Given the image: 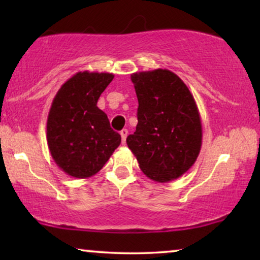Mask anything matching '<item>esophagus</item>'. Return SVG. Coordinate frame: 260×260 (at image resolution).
Returning <instances> with one entry per match:
<instances>
[{"label":"esophagus","mask_w":260,"mask_h":260,"mask_svg":"<svg viewBox=\"0 0 260 260\" xmlns=\"http://www.w3.org/2000/svg\"><path fill=\"white\" fill-rule=\"evenodd\" d=\"M120 136H122V143L124 144L126 141V137H127V130L126 129H123L120 131Z\"/></svg>","instance_id":"esophagus-1"}]
</instances>
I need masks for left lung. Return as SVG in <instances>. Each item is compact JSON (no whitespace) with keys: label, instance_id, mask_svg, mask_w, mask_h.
I'll return each mask as SVG.
<instances>
[{"label":"left lung","instance_id":"1","mask_svg":"<svg viewBox=\"0 0 260 260\" xmlns=\"http://www.w3.org/2000/svg\"><path fill=\"white\" fill-rule=\"evenodd\" d=\"M138 99L137 126L126 138L142 172L156 182L182 176L197 161L202 125L187 85L169 70L131 74Z\"/></svg>","mask_w":260,"mask_h":260}]
</instances>
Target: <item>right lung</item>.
Returning <instances> with one entry per match:
<instances>
[{"instance_id": "right-lung-1", "label": "right lung", "mask_w": 260, "mask_h": 260, "mask_svg": "<svg viewBox=\"0 0 260 260\" xmlns=\"http://www.w3.org/2000/svg\"><path fill=\"white\" fill-rule=\"evenodd\" d=\"M112 73L78 72L56 92L47 118V144L54 162L76 179H87L101 170L120 135L110 126L108 116L97 106Z\"/></svg>"}]
</instances>
